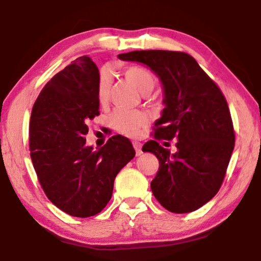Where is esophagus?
<instances>
[{
    "label": "esophagus",
    "instance_id": "obj_1",
    "mask_svg": "<svg viewBox=\"0 0 261 261\" xmlns=\"http://www.w3.org/2000/svg\"><path fill=\"white\" fill-rule=\"evenodd\" d=\"M132 145H134V149L136 151V154L139 155V154L142 153V143L132 142Z\"/></svg>",
    "mask_w": 261,
    "mask_h": 261
}]
</instances>
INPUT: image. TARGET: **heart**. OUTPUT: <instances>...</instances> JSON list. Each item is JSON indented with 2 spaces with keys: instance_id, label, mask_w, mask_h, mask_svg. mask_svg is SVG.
<instances>
[{
  "instance_id": "1",
  "label": "heart",
  "mask_w": 261,
  "mask_h": 261,
  "mask_svg": "<svg viewBox=\"0 0 261 261\" xmlns=\"http://www.w3.org/2000/svg\"><path fill=\"white\" fill-rule=\"evenodd\" d=\"M123 75L139 92L147 96L154 88L155 80L152 72L138 65H130L123 69ZM111 75L104 70L99 73L97 82V99L100 104H106L110 95ZM147 123V115L143 111H126L116 110L110 116V125L124 136L135 137L139 134V130Z\"/></svg>"
}]
</instances>
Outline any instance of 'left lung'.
I'll use <instances>...</instances> for the list:
<instances>
[{
    "label": "left lung",
    "mask_w": 261,
    "mask_h": 261,
    "mask_svg": "<svg viewBox=\"0 0 261 261\" xmlns=\"http://www.w3.org/2000/svg\"><path fill=\"white\" fill-rule=\"evenodd\" d=\"M141 62L157 73L164 88L162 117L153 141L143 151L159 161L151 190L163 207L173 213L196 211L219 191L234 149V129L226 98L219 87L186 53L141 50L118 55ZM178 139L171 154L159 140Z\"/></svg>",
    "instance_id": "1"
}]
</instances>
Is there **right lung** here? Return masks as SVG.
Segmentation results:
<instances>
[{"mask_svg":"<svg viewBox=\"0 0 261 261\" xmlns=\"http://www.w3.org/2000/svg\"><path fill=\"white\" fill-rule=\"evenodd\" d=\"M98 68L84 55L44 85L31 111L29 150L45 196L72 217L99 213L111 199L117 173L135 157L123 136L93 151L87 146L88 119L99 115Z\"/></svg>","mask_w":261,"mask_h":261,"instance_id":"right-lung-1","label":"right lung"}]
</instances>
